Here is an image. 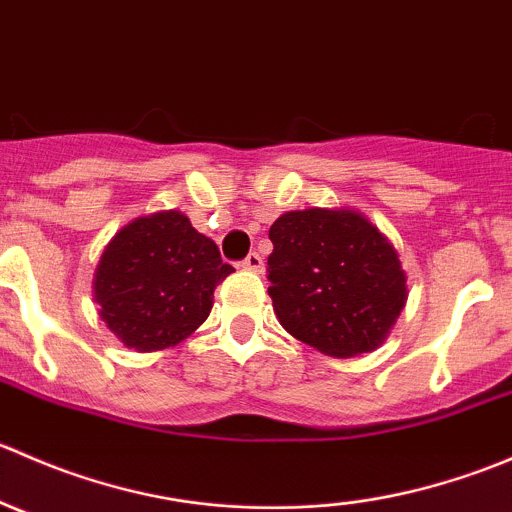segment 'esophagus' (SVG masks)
<instances>
[{
	"instance_id": "1",
	"label": "esophagus",
	"mask_w": 512,
	"mask_h": 512,
	"mask_svg": "<svg viewBox=\"0 0 512 512\" xmlns=\"http://www.w3.org/2000/svg\"><path fill=\"white\" fill-rule=\"evenodd\" d=\"M240 267L242 270H250V272H257V275H260V272L265 270V260H262L260 252H250V255L240 262Z\"/></svg>"
}]
</instances>
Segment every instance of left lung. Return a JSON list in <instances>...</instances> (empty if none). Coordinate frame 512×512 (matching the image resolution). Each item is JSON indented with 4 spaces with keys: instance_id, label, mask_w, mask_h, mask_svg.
<instances>
[{
    "instance_id": "left-lung-1",
    "label": "left lung",
    "mask_w": 512,
    "mask_h": 512,
    "mask_svg": "<svg viewBox=\"0 0 512 512\" xmlns=\"http://www.w3.org/2000/svg\"><path fill=\"white\" fill-rule=\"evenodd\" d=\"M272 307L292 337L322 354L379 347L406 302L394 245L354 210H292L270 227Z\"/></svg>"
}]
</instances>
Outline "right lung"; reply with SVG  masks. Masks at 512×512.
Instances as JSON below:
<instances>
[{"label": "right lung", "instance_id": "right-lung-1", "mask_svg": "<svg viewBox=\"0 0 512 512\" xmlns=\"http://www.w3.org/2000/svg\"><path fill=\"white\" fill-rule=\"evenodd\" d=\"M232 265L178 210L133 220L103 250L94 277L98 314L136 352H158L208 319Z\"/></svg>", "mask_w": 512, "mask_h": 512}]
</instances>
